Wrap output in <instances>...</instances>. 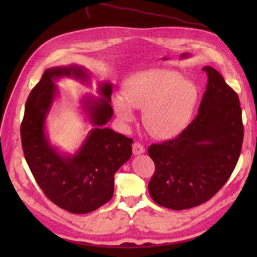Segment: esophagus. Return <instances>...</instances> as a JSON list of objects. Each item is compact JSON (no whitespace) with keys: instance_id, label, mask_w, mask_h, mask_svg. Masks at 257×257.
Masks as SVG:
<instances>
[{"instance_id":"esophagus-1","label":"esophagus","mask_w":257,"mask_h":257,"mask_svg":"<svg viewBox=\"0 0 257 257\" xmlns=\"http://www.w3.org/2000/svg\"><path fill=\"white\" fill-rule=\"evenodd\" d=\"M132 151H133L134 155H140V154L145 153L146 149H145V147L142 146L140 143H136L132 147Z\"/></svg>"}]
</instances>
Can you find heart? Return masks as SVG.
I'll return each instance as SVG.
<instances>
[{
  "label": "heart",
  "instance_id": "heart-1",
  "mask_svg": "<svg viewBox=\"0 0 257 257\" xmlns=\"http://www.w3.org/2000/svg\"><path fill=\"white\" fill-rule=\"evenodd\" d=\"M123 96L116 94L113 107L126 124L134 120V109L143 110L145 127L159 139L181 132L190 120L198 90L192 81L178 72L151 69L130 77L123 85Z\"/></svg>",
  "mask_w": 257,
  "mask_h": 257
}]
</instances>
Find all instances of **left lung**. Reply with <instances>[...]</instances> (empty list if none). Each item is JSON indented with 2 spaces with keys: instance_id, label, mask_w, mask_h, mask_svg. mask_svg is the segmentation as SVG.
Returning a JSON list of instances; mask_svg holds the SVG:
<instances>
[{
  "instance_id": "left-lung-1",
  "label": "left lung",
  "mask_w": 257,
  "mask_h": 257,
  "mask_svg": "<svg viewBox=\"0 0 257 257\" xmlns=\"http://www.w3.org/2000/svg\"><path fill=\"white\" fill-rule=\"evenodd\" d=\"M198 115L179 136L149 147L155 173L148 188L157 204L182 210L217 194L232 174L244 127L237 93L211 66Z\"/></svg>"
}]
</instances>
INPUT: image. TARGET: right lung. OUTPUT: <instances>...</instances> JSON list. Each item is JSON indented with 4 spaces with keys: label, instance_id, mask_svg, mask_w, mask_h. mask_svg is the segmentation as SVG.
<instances>
[{
    "label": "right lung",
    "instance_id": "1",
    "mask_svg": "<svg viewBox=\"0 0 257 257\" xmlns=\"http://www.w3.org/2000/svg\"><path fill=\"white\" fill-rule=\"evenodd\" d=\"M61 78L90 85L85 67L70 64L46 70L31 90L21 125L27 164L44 194L57 206L72 213H87L112 198L114 174L129 160L133 140L105 127L113 115L110 105L112 83H99L100 97L85 96L81 108L93 127L75 154L60 152L47 133V117L59 96Z\"/></svg>",
    "mask_w": 257,
    "mask_h": 257
}]
</instances>
